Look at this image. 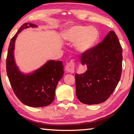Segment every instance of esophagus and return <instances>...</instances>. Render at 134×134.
Here are the masks:
<instances>
[{"mask_svg": "<svg viewBox=\"0 0 134 134\" xmlns=\"http://www.w3.org/2000/svg\"><path fill=\"white\" fill-rule=\"evenodd\" d=\"M65 70L67 72L71 73H73L75 72V63L73 61H70L69 63H67L65 66Z\"/></svg>", "mask_w": 134, "mask_h": 134, "instance_id": "1", "label": "esophagus"}]
</instances>
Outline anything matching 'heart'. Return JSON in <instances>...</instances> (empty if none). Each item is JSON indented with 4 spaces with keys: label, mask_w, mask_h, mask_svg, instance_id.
<instances>
[{
    "label": "heart",
    "mask_w": 134,
    "mask_h": 134,
    "mask_svg": "<svg viewBox=\"0 0 134 134\" xmlns=\"http://www.w3.org/2000/svg\"><path fill=\"white\" fill-rule=\"evenodd\" d=\"M99 33L94 27L74 25L65 30L63 38L69 43H75L76 49L85 53L91 49L98 41Z\"/></svg>",
    "instance_id": "b5f03b06"
}]
</instances>
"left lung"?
Segmentation results:
<instances>
[{
  "mask_svg": "<svg viewBox=\"0 0 134 134\" xmlns=\"http://www.w3.org/2000/svg\"><path fill=\"white\" fill-rule=\"evenodd\" d=\"M81 63L85 73H76V93L79 100L88 105L103 103L113 92L121 77L122 48L114 31L101 43L83 53Z\"/></svg>",
  "mask_w": 134,
  "mask_h": 134,
  "instance_id": "obj_1",
  "label": "left lung"
}]
</instances>
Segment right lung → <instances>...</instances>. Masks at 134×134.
<instances>
[{
	"mask_svg": "<svg viewBox=\"0 0 134 134\" xmlns=\"http://www.w3.org/2000/svg\"><path fill=\"white\" fill-rule=\"evenodd\" d=\"M37 26L25 23L10 40L6 58V72L15 94L21 103L33 107H45L54 100L55 89L64 75L62 61L49 60L43 65L25 75L20 71L14 58L15 42L24 29Z\"/></svg>",
	"mask_w": 134,
	"mask_h": 134,
	"instance_id": "1",
	"label": "right lung"
}]
</instances>
